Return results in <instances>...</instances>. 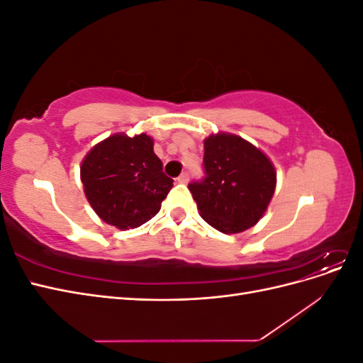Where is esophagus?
I'll use <instances>...</instances> for the list:
<instances>
[{"label": "esophagus", "mask_w": 363, "mask_h": 363, "mask_svg": "<svg viewBox=\"0 0 363 363\" xmlns=\"http://www.w3.org/2000/svg\"><path fill=\"white\" fill-rule=\"evenodd\" d=\"M188 180H189V174L188 172H182L180 175H179V177H177V182L179 183H188Z\"/></svg>", "instance_id": "obj_1"}]
</instances>
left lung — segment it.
Masks as SVG:
<instances>
[{"mask_svg":"<svg viewBox=\"0 0 363 363\" xmlns=\"http://www.w3.org/2000/svg\"><path fill=\"white\" fill-rule=\"evenodd\" d=\"M206 177L189 191L204 221L221 233L233 235L256 225L276 191L274 164L248 140L218 133L204 140Z\"/></svg>","mask_w":363,"mask_h":363,"instance_id":"left-lung-1","label":"left lung"}]
</instances>
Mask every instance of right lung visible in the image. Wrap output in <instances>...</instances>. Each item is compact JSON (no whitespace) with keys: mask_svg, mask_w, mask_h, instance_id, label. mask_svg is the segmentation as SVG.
I'll return each mask as SVG.
<instances>
[{"mask_svg":"<svg viewBox=\"0 0 363 363\" xmlns=\"http://www.w3.org/2000/svg\"><path fill=\"white\" fill-rule=\"evenodd\" d=\"M145 133L108 136L82 162L84 195L104 223L121 230L135 228L155 216L172 188Z\"/></svg>","mask_w":363,"mask_h":363,"instance_id":"obj_1","label":"right lung"}]
</instances>
